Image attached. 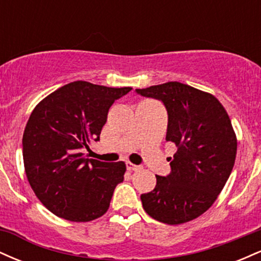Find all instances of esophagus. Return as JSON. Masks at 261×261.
<instances>
[{
    "mask_svg": "<svg viewBox=\"0 0 261 261\" xmlns=\"http://www.w3.org/2000/svg\"><path fill=\"white\" fill-rule=\"evenodd\" d=\"M126 168L127 170H130V172H133V170H139L140 167L136 166V164H133L131 162H126Z\"/></svg>",
    "mask_w": 261,
    "mask_h": 261,
    "instance_id": "1",
    "label": "esophagus"
}]
</instances>
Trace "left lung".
<instances>
[{
	"label": "left lung",
	"mask_w": 261,
	"mask_h": 261,
	"mask_svg": "<svg viewBox=\"0 0 261 261\" xmlns=\"http://www.w3.org/2000/svg\"><path fill=\"white\" fill-rule=\"evenodd\" d=\"M136 93L164 104L166 140L178 148L169 174L155 175L153 190L141 195L143 208L160 222H189L216 201L234 166L237 139L228 114L212 94L180 82Z\"/></svg>",
	"instance_id": "8db88e82"
}]
</instances>
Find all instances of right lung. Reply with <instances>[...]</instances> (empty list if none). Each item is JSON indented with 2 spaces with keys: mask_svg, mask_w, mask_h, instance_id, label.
I'll return each mask as SVG.
<instances>
[{
  "mask_svg": "<svg viewBox=\"0 0 261 261\" xmlns=\"http://www.w3.org/2000/svg\"><path fill=\"white\" fill-rule=\"evenodd\" d=\"M131 89L76 81L34 108L23 134V161L33 191L54 215L88 222L108 211L126 166L89 160L81 151L99 140L110 107Z\"/></svg>",
  "mask_w": 261,
  "mask_h": 261,
  "instance_id": "1",
  "label": "right lung"
}]
</instances>
